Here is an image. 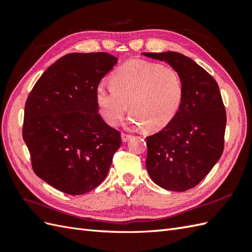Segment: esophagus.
Wrapping results in <instances>:
<instances>
[{
  "label": "esophagus",
  "mask_w": 252,
  "mask_h": 252,
  "mask_svg": "<svg viewBox=\"0 0 252 252\" xmlns=\"http://www.w3.org/2000/svg\"><path fill=\"white\" fill-rule=\"evenodd\" d=\"M132 137L131 134H126V133H121V138L122 142H127Z\"/></svg>",
  "instance_id": "esophagus-1"
}]
</instances>
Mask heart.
Wrapping results in <instances>:
<instances>
[{
    "label": "heart",
    "mask_w": 252,
    "mask_h": 252,
    "mask_svg": "<svg viewBox=\"0 0 252 252\" xmlns=\"http://www.w3.org/2000/svg\"><path fill=\"white\" fill-rule=\"evenodd\" d=\"M183 82L173 67L131 61L111 77V87L100 83L96 89V103L104 120L116 126L130 105L129 122L148 130L168 126L178 112L183 98ZM129 104H127V103Z\"/></svg>",
    "instance_id": "b5f03b06"
}]
</instances>
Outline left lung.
<instances>
[{"label": "left lung", "instance_id": "8db88e82", "mask_svg": "<svg viewBox=\"0 0 252 252\" xmlns=\"http://www.w3.org/2000/svg\"><path fill=\"white\" fill-rule=\"evenodd\" d=\"M143 55L168 63L183 82L179 111L161 131L146 137V168L160 187L185 191L206 178L222 156L225 107L216 80L189 57L176 52Z\"/></svg>", "mask_w": 252, "mask_h": 252}]
</instances>
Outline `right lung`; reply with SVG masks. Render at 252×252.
Here are the masks:
<instances>
[{"instance_id": "obj_1", "label": "right lung", "mask_w": 252, "mask_h": 252, "mask_svg": "<svg viewBox=\"0 0 252 252\" xmlns=\"http://www.w3.org/2000/svg\"><path fill=\"white\" fill-rule=\"evenodd\" d=\"M118 58L71 53L46 69L25 105L23 138L34 173L54 189L82 195L105 180L120 132L98 114L96 89Z\"/></svg>"}]
</instances>
